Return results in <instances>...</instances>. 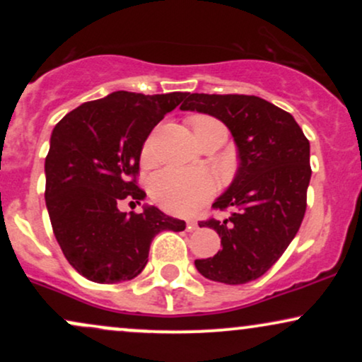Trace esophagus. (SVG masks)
<instances>
[{"mask_svg":"<svg viewBox=\"0 0 362 362\" xmlns=\"http://www.w3.org/2000/svg\"><path fill=\"white\" fill-rule=\"evenodd\" d=\"M199 228V224H197V221H195V219H189V221H187V230L189 231H195Z\"/></svg>","mask_w":362,"mask_h":362,"instance_id":"obj_1","label":"esophagus"}]
</instances>
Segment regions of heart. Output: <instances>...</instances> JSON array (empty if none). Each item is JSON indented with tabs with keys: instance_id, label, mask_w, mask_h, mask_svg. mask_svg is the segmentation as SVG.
Masks as SVG:
<instances>
[{
	"instance_id": "heart-1",
	"label": "heart",
	"mask_w": 362,
	"mask_h": 362,
	"mask_svg": "<svg viewBox=\"0 0 362 362\" xmlns=\"http://www.w3.org/2000/svg\"><path fill=\"white\" fill-rule=\"evenodd\" d=\"M211 117L197 115L190 120L192 127L211 122ZM143 156H149V141L144 144ZM151 195L163 209L173 214H192L213 197L216 189L214 177L204 170L165 168L151 178Z\"/></svg>"
}]
</instances>
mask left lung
Segmentation results:
<instances>
[{"instance_id": "left-lung-1", "label": "left lung", "mask_w": 362, "mask_h": 362, "mask_svg": "<svg viewBox=\"0 0 362 362\" xmlns=\"http://www.w3.org/2000/svg\"><path fill=\"white\" fill-rule=\"evenodd\" d=\"M180 110L221 120L240 160L233 182L213 204L233 207V213L223 221L199 223L213 228L223 248L195 260V267L206 279L224 284L259 279L301 226L311 178L310 141L289 112L253 95L187 93Z\"/></svg>"}]
</instances>
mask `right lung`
Returning <instances> with one entry per match:
<instances>
[{"label": "right lung", "instance_id": "obj_1", "mask_svg": "<svg viewBox=\"0 0 362 362\" xmlns=\"http://www.w3.org/2000/svg\"><path fill=\"white\" fill-rule=\"evenodd\" d=\"M185 95L114 91L81 103L52 129L45 206L62 253L88 281L134 279L158 233L185 230V221L155 206H143L141 214L119 209L124 201L136 206L146 197L136 185L143 144Z\"/></svg>", "mask_w": 362, "mask_h": 362}]
</instances>
